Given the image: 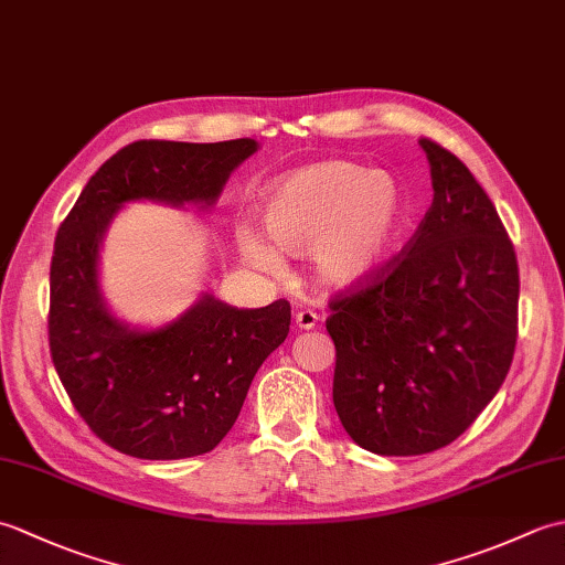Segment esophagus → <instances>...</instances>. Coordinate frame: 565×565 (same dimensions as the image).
I'll use <instances>...</instances> for the list:
<instances>
[{
	"instance_id": "1",
	"label": "esophagus",
	"mask_w": 565,
	"mask_h": 565,
	"mask_svg": "<svg viewBox=\"0 0 565 565\" xmlns=\"http://www.w3.org/2000/svg\"><path fill=\"white\" fill-rule=\"evenodd\" d=\"M318 320H320L318 313H316V310H310V308L298 310V313H296L298 330H313L318 326Z\"/></svg>"
}]
</instances>
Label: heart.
Segmentation results:
<instances>
[{"label":"heart","instance_id":"obj_1","mask_svg":"<svg viewBox=\"0 0 565 565\" xmlns=\"http://www.w3.org/2000/svg\"><path fill=\"white\" fill-rule=\"evenodd\" d=\"M407 218L405 196L391 174L332 160L281 179L262 206L264 231L276 247L310 252L313 269L332 289L371 279L398 245ZM239 252L264 271H279L281 257L259 233L239 231Z\"/></svg>","mask_w":565,"mask_h":565}]
</instances>
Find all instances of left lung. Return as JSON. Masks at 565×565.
Instances as JSON below:
<instances>
[{"instance_id":"left-lung-1","label":"left lung","mask_w":565,"mask_h":565,"mask_svg":"<svg viewBox=\"0 0 565 565\" xmlns=\"http://www.w3.org/2000/svg\"><path fill=\"white\" fill-rule=\"evenodd\" d=\"M435 199L401 255L330 303L332 401L359 447L417 456L471 427L518 344L520 269L500 215L468 167L419 140Z\"/></svg>"}]
</instances>
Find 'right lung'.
Segmentation results:
<instances>
[{
  "mask_svg": "<svg viewBox=\"0 0 565 565\" xmlns=\"http://www.w3.org/2000/svg\"><path fill=\"white\" fill-rule=\"evenodd\" d=\"M257 140H138L106 160L55 237L47 340L75 411L136 459L206 454L231 431L249 383L291 326V303L235 308L203 294L154 330L118 320L99 289V245L128 201L209 209Z\"/></svg>",
  "mask_w": 565,
  "mask_h": 565,
  "instance_id": "add662e5",
  "label": "right lung"
}]
</instances>
